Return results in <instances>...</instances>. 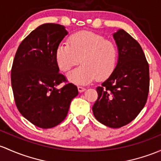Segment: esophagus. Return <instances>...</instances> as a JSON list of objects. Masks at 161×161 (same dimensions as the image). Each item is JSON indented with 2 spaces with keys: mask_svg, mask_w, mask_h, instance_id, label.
I'll return each instance as SVG.
<instances>
[{
  "mask_svg": "<svg viewBox=\"0 0 161 161\" xmlns=\"http://www.w3.org/2000/svg\"><path fill=\"white\" fill-rule=\"evenodd\" d=\"M78 90H79V92H84V91L86 90V88L83 87V86H78Z\"/></svg>",
  "mask_w": 161,
  "mask_h": 161,
  "instance_id": "esophagus-1",
  "label": "esophagus"
}]
</instances>
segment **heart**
Returning a JSON list of instances; mask_svg holds the SVG:
<instances>
[{"label":"heart","mask_w":161,"mask_h":161,"mask_svg":"<svg viewBox=\"0 0 161 161\" xmlns=\"http://www.w3.org/2000/svg\"><path fill=\"white\" fill-rule=\"evenodd\" d=\"M118 50L112 41L90 31H81L69 38V44L62 43L56 50V61L63 72L70 70L80 62V66L68 74V79L75 84H87L96 78L106 79L117 63Z\"/></svg>","instance_id":"heart-1"}]
</instances>
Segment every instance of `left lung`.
Here are the masks:
<instances>
[{
    "label": "left lung",
    "instance_id": "8db88e82",
    "mask_svg": "<svg viewBox=\"0 0 161 161\" xmlns=\"http://www.w3.org/2000/svg\"><path fill=\"white\" fill-rule=\"evenodd\" d=\"M119 58L112 74L98 86L92 112L98 121L111 128L128 124L147 100L149 65L140 44L124 30L113 34Z\"/></svg>",
    "mask_w": 161,
    "mask_h": 161
}]
</instances>
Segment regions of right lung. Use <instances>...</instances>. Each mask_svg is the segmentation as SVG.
<instances>
[{"instance_id": "add662e5", "label": "right lung", "mask_w": 161, "mask_h": 161, "mask_svg": "<svg viewBox=\"0 0 161 161\" xmlns=\"http://www.w3.org/2000/svg\"><path fill=\"white\" fill-rule=\"evenodd\" d=\"M68 34L63 25L44 24L20 44L11 68V86L18 111L43 129L57 126L66 117L77 86L59 72L56 50ZM64 82V87H55Z\"/></svg>"}]
</instances>
